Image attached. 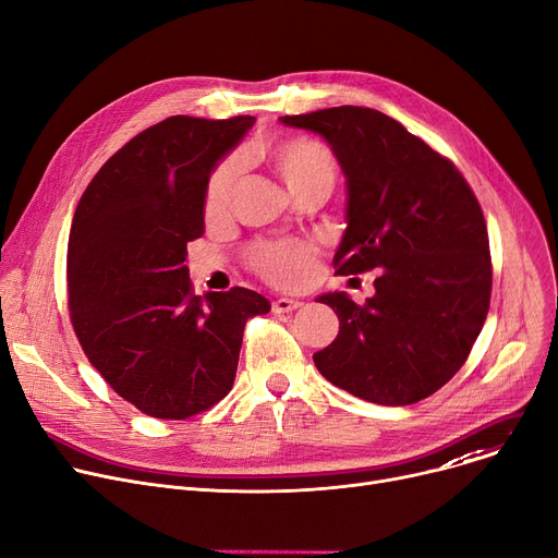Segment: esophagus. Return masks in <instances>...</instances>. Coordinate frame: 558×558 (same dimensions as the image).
Masks as SVG:
<instances>
[{
	"label": "esophagus",
	"instance_id": "esophagus-1",
	"mask_svg": "<svg viewBox=\"0 0 558 558\" xmlns=\"http://www.w3.org/2000/svg\"><path fill=\"white\" fill-rule=\"evenodd\" d=\"M301 305H303L301 301H293V299H278V301H274L271 312H274V314H289V312H293V310H299Z\"/></svg>",
	"mask_w": 558,
	"mask_h": 558
}]
</instances>
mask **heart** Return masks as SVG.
I'll return each mask as SVG.
<instances>
[{
  "label": "heart",
  "instance_id": "heart-1",
  "mask_svg": "<svg viewBox=\"0 0 558 558\" xmlns=\"http://www.w3.org/2000/svg\"><path fill=\"white\" fill-rule=\"evenodd\" d=\"M269 159L291 193L314 183L333 185L337 179V163L331 153L310 138H289L271 145ZM238 174L240 161L235 157L215 170L206 191V210L210 215L227 206ZM251 259L259 274L280 287H299L312 274V248L301 242L259 244L253 248Z\"/></svg>",
  "mask_w": 558,
  "mask_h": 558
}]
</instances>
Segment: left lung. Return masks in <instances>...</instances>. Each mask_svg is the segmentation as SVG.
Masks as SVG:
<instances>
[{"instance_id": "1", "label": "left lung", "mask_w": 558, "mask_h": 558, "mask_svg": "<svg viewBox=\"0 0 558 558\" xmlns=\"http://www.w3.org/2000/svg\"><path fill=\"white\" fill-rule=\"evenodd\" d=\"M320 134L345 174V233L337 274L381 269L375 295H318L339 337L314 354L337 388L408 405L447 384L466 361L492 299V255L480 204L458 168L369 107L280 117Z\"/></svg>"}]
</instances>
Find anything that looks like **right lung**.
Masks as SVG:
<instances>
[{"label":"right lung","mask_w":558,"mask_h":558,"mask_svg":"<svg viewBox=\"0 0 558 558\" xmlns=\"http://www.w3.org/2000/svg\"><path fill=\"white\" fill-rule=\"evenodd\" d=\"M253 117H170L107 159L83 193L66 251L69 310L89 363L157 420L197 415L233 388L246 318L271 310L233 287L195 295L189 242L204 235L213 170Z\"/></svg>","instance_id":"add662e5"}]
</instances>
